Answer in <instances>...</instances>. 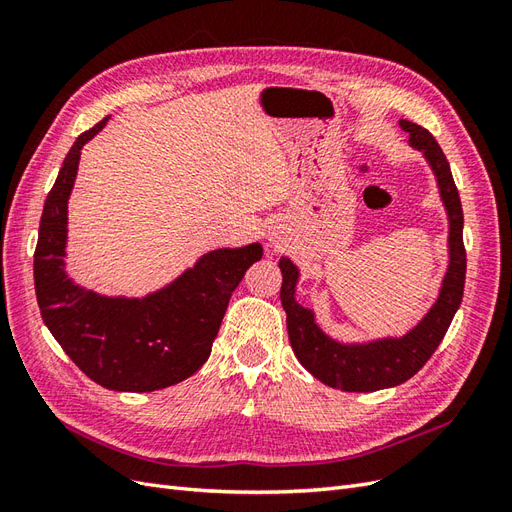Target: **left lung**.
I'll return each mask as SVG.
<instances>
[{
	"label": "left lung",
	"mask_w": 512,
	"mask_h": 512,
	"mask_svg": "<svg viewBox=\"0 0 512 512\" xmlns=\"http://www.w3.org/2000/svg\"><path fill=\"white\" fill-rule=\"evenodd\" d=\"M399 126L408 132L410 145L423 151L427 158L433 175L438 179L442 203L448 213V254H451V260H448L440 297L427 316L404 337H386L369 344H339L320 331L312 309H305L294 299L299 269L288 258L280 260L284 277L280 297L286 309L288 337L294 354L314 378L348 393H371L410 380L440 346L457 307L461 305L463 284H466L463 211L451 166H448L444 151L429 130L408 119H401Z\"/></svg>",
	"instance_id": "left-lung-1"
}]
</instances>
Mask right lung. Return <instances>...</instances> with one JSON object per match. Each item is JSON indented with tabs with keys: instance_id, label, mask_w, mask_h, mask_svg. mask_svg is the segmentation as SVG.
Masks as SVG:
<instances>
[{
	"instance_id": "1",
	"label": "right lung",
	"mask_w": 512,
	"mask_h": 512,
	"mask_svg": "<svg viewBox=\"0 0 512 512\" xmlns=\"http://www.w3.org/2000/svg\"><path fill=\"white\" fill-rule=\"evenodd\" d=\"M106 119L76 138L46 196L34 252L36 297L44 324L87 378L111 391L149 393L203 367L230 294L262 258V245L213 250L143 299L102 297L76 286L64 271L68 196L81 149Z\"/></svg>"
}]
</instances>
